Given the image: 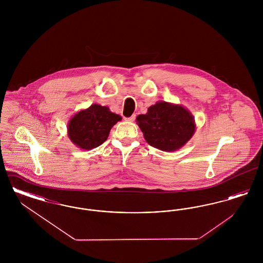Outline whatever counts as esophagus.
<instances>
[{
  "label": "esophagus",
  "instance_id": "esophagus-1",
  "mask_svg": "<svg viewBox=\"0 0 263 263\" xmlns=\"http://www.w3.org/2000/svg\"><path fill=\"white\" fill-rule=\"evenodd\" d=\"M135 118H136V115H135V114H133V115H131L130 117H125L124 119H125L126 121H130V122H132V121H134V120H135Z\"/></svg>",
  "mask_w": 263,
  "mask_h": 263
}]
</instances>
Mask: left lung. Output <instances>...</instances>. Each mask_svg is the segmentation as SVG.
Listing matches in <instances>:
<instances>
[{
  "label": "left lung",
  "mask_w": 263,
  "mask_h": 263,
  "mask_svg": "<svg viewBox=\"0 0 263 263\" xmlns=\"http://www.w3.org/2000/svg\"><path fill=\"white\" fill-rule=\"evenodd\" d=\"M137 123L151 146L173 152L181 148L195 131L191 113L181 105L160 101L146 114L137 116Z\"/></svg>",
  "instance_id": "1"
}]
</instances>
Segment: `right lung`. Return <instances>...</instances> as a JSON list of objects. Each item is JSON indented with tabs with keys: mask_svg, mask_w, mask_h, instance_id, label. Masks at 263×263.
Returning a JSON list of instances; mask_svg holds the SVG:
<instances>
[{
	"mask_svg": "<svg viewBox=\"0 0 263 263\" xmlns=\"http://www.w3.org/2000/svg\"><path fill=\"white\" fill-rule=\"evenodd\" d=\"M120 120L121 116L111 112L108 107L92 104L70 120L68 134L78 147L91 150L107 139L112 126Z\"/></svg>",
	"mask_w": 263,
	"mask_h": 263,
	"instance_id": "1",
	"label": "right lung"
}]
</instances>
